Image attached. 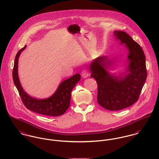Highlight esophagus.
Instances as JSON below:
<instances>
[{
	"label": "esophagus",
	"instance_id": "1",
	"mask_svg": "<svg viewBox=\"0 0 159 159\" xmlns=\"http://www.w3.org/2000/svg\"><path fill=\"white\" fill-rule=\"evenodd\" d=\"M81 75H82V76L84 78L87 77L88 75H89V72H88V70H84L83 71H82Z\"/></svg>",
	"mask_w": 159,
	"mask_h": 159
}]
</instances>
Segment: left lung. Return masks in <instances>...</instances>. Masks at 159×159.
<instances>
[{"mask_svg":"<svg viewBox=\"0 0 159 159\" xmlns=\"http://www.w3.org/2000/svg\"><path fill=\"white\" fill-rule=\"evenodd\" d=\"M116 39L129 49L130 72L123 77H114L106 71L111 61L107 56L99 57L90 65L91 77L98 84V102L107 110H120L133 105L140 96L147 77L146 59L141 46L127 33L115 31Z\"/></svg>","mask_w":159,"mask_h":159,"instance_id":"1","label":"left lung"}]
</instances>
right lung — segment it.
Listing matches in <instances>:
<instances>
[{
  "mask_svg": "<svg viewBox=\"0 0 159 159\" xmlns=\"http://www.w3.org/2000/svg\"><path fill=\"white\" fill-rule=\"evenodd\" d=\"M25 47L26 46L20 49L16 54L13 70V82L24 105L31 111L46 116H58L63 115L70 107L71 91L80 80V75L76 74L62 82L49 98L36 99L29 96L22 88L18 74V58Z\"/></svg>",
  "mask_w": 159,
  "mask_h": 159,
  "instance_id": "right-lung-1",
  "label": "right lung"
}]
</instances>
